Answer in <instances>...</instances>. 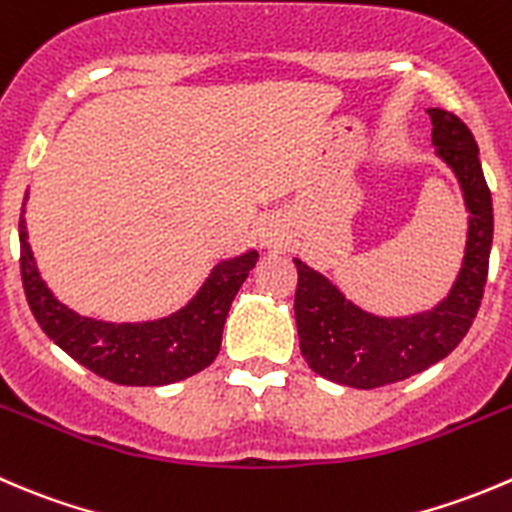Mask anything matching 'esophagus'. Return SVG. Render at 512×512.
Listing matches in <instances>:
<instances>
[{
  "label": "esophagus",
  "mask_w": 512,
  "mask_h": 512,
  "mask_svg": "<svg viewBox=\"0 0 512 512\" xmlns=\"http://www.w3.org/2000/svg\"><path fill=\"white\" fill-rule=\"evenodd\" d=\"M257 235H260V242L265 247H282V242H285V230H282L280 222L270 220V217L260 222Z\"/></svg>",
  "instance_id": "1"
}]
</instances>
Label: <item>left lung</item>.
<instances>
[{
  "mask_svg": "<svg viewBox=\"0 0 512 512\" xmlns=\"http://www.w3.org/2000/svg\"><path fill=\"white\" fill-rule=\"evenodd\" d=\"M433 145L463 187L470 212L463 267L450 295L430 312L385 320L362 312L327 277L297 265L295 320L300 352L317 375L347 388L372 390L418 375L460 345L480 310L493 245V197L468 124L453 112L428 109Z\"/></svg>",
  "mask_w": 512,
  "mask_h": 512,
  "instance_id": "obj_1",
  "label": "left lung"
}]
</instances>
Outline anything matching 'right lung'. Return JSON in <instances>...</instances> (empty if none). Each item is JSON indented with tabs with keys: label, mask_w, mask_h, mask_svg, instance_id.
Listing matches in <instances>:
<instances>
[{
	"label": "right lung",
	"mask_w": 512,
	"mask_h": 512,
	"mask_svg": "<svg viewBox=\"0 0 512 512\" xmlns=\"http://www.w3.org/2000/svg\"><path fill=\"white\" fill-rule=\"evenodd\" d=\"M257 257L250 250L220 262L200 292L175 315L114 325L77 315L52 295L34 265L24 217L19 220L22 285L39 327L79 365L117 385H170L205 370L220 352L227 312Z\"/></svg>",
	"instance_id": "add662e5"
}]
</instances>
